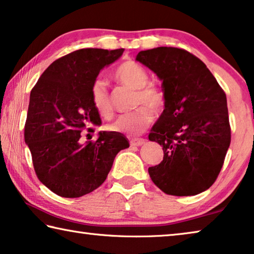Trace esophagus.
I'll list each match as a JSON object with an SVG mask.
<instances>
[{
    "label": "esophagus",
    "instance_id": "34e87169",
    "mask_svg": "<svg viewBox=\"0 0 254 254\" xmlns=\"http://www.w3.org/2000/svg\"><path fill=\"white\" fill-rule=\"evenodd\" d=\"M144 143H146V140L142 139V138H134V139L130 140V144H131V146H134V147H140Z\"/></svg>",
    "mask_w": 254,
    "mask_h": 254
}]
</instances>
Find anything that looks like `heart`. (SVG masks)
I'll list each match as a JSON object with an SVG mask.
<instances>
[{"label":"heart","instance_id":"1","mask_svg":"<svg viewBox=\"0 0 254 254\" xmlns=\"http://www.w3.org/2000/svg\"><path fill=\"white\" fill-rule=\"evenodd\" d=\"M115 76L121 82L138 89L136 102L144 103L152 110H158L163 105L164 98L159 89L147 86L149 74L142 65L133 61L124 62L115 71ZM91 100L97 112L104 118L112 115V105L105 80H95L91 86ZM152 121V113L146 106H140L134 111L121 114L110 126V130L127 134H138L142 132Z\"/></svg>","mask_w":254,"mask_h":254}]
</instances>
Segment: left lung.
Masks as SVG:
<instances>
[{
  "instance_id": "1",
  "label": "left lung",
  "mask_w": 254,
  "mask_h": 254,
  "mask_svg": "<svg viewBox=\"0 0 254 254\" xmlns=\"http://www.w3.org/2000/svg\"><path fill=\"white\" fill-rule=\"evenodd\" d=\"M135 60L162 80L164 111L149 140L163 146V162L149 175L163 192L195 195L208 190L231 143L227 99L201 60L176 47L141 51Z\"/></svg>"
}]
</instances>
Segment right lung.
Returning a JSON list of instances; mask_svg holds the SVG:
<instances>
[{
	"label": "right lung",
	"mask_w": 254,
	"mask_h": 254,
	"mask_svg": "<svg viewBox=\"0 0 254 254\" xmlns=\"http://www.w3.org/2000/svg\"><path fill=\"white\" fill-rule=\"evenodd\" d=\"M123 51L72 52L52 63L30 92L25 142L40 182L63 198L96 190L118 152L130 146L126 135L114 131H100L96 142L80 141L83 127L102 124L91 100L92 83Z\"/></svg>",
	"instance_id": "right-lung-1"
}]
</instances>
